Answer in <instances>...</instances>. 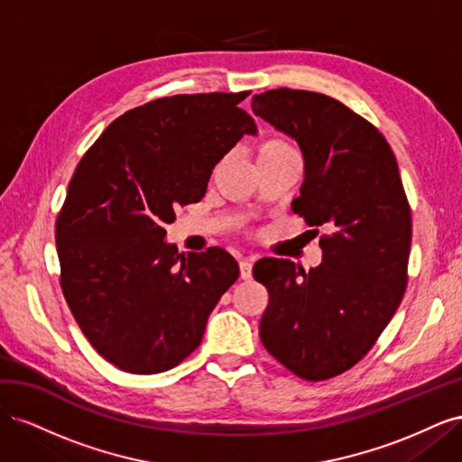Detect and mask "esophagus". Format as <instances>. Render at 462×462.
<instances>
[{
  "mask_svg": "<svg viewBox=\"0 0 462 462\" xmlns=\"http://www.w3.org/2000/svg\"><path fill=\"white\" fill-rule=\"evenodd\" d=\"M239 270H241V279H245V282H248V279H253V262H250V260H241Z\"/></svg>",
  "mask_w": 462,
  "mask_h": 462,
  "instance_id": "esophagus-1",
  "label": "esophagus"
}]
</instances>
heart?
I'll use <instances>...</instances> for the list:
<instances>
[{
    "mask_svg": "<svg viewBox=\"0 0 462 462\" xmlns=\"http://www.w3.org/2000/svg\"><path fill=\"white\" fill-rule=\"evenodd\" d=\"M295 152L289 143H285L283 138H268V141L262 143L258 148V158L263 156H275V153H289Z\"/></svg>",
    "mask_w": 462,
    "mask_h": 462,
    "instance_id": "heart-1",
    "label": "heart"
}]
</instances>
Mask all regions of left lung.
Here are the masks:
<instances>
[{
	"mask_svg": "<svg viewBox=\"0 0 462 462\" xmlns=\"http://www.w3.org/2000/svg\"><path fill=\"white\" fill-rule=\"evenodd\" d=\"M253 111L297 141L304 183L291 208L316 233L326 229L310 272L256 262L270 292L260 339L302 380H329L370 351L399 309L412 235L407 194L383 134L333 97L275 88L254 94Z\"/></svg>",
	"mask_w": 462,
	"mask_h": 462,
	"instance_id": "obj_1",
	"label": "left lung"
}]
</instances>
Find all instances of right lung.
<instances>
[{
  "mask_svg": "<svg viewBox=\"0 0 462 462\" xmlns=\"http://www.w3.org/2000/svg\"><path fill=\"white\" fill-rule=\"evenodd\" d=\"M250 92L179 94L117 117L79 162L55 221L61 289L79 328L123 372L160 374L204 337L239 277L223 248L179 253L175 208L200 202L216 163L256 123Z\"/></svg>",
  "mask_w": 462,
  "mask_h": 462,
  "instance_id": "right-lung-1",
  "label": "right lung"
}]
</instances>
